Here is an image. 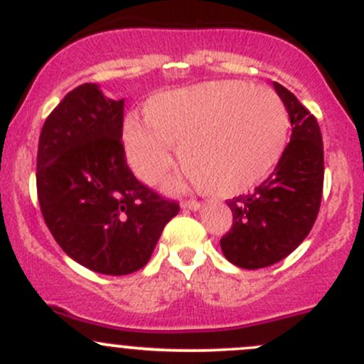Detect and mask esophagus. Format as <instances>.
Returning <instances> with one entry per match:
<instances>
[{"instance_id":"34e87169","label":"esophagus","mask_w":364,"mask_h":364,"mask_svg":"<svg viewBox=\"0 0 364 364\" xmlns=\"http://www.w3.org/2000/svg\"><path fill=\"white\" fill-rule=\"evenodd\" d=\"M181 208L190 209V211H199L200 203H197V200H185V203H181Z\"/></svg>"}]
</instances>
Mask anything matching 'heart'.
Returning a JSON list of instances; mask_svg holds the SVG:
<instances>
[{
  "instance_id": "heart-1",
  "label": "heart",
  "mask_w": 364,
  "mask_h": 364,
  "mask_svg": "<svg viewBox=\"0 0 364 364\" xmlns=\"http://www.w3.org/2000/svg\"><path fill=\"white\" fill-rule=\"evenodd\" d=\"M148 127L124 123L127 159L139 179L156 185L172 167L171 146L188 183L216 197L255 188L287 149L284 102L267 87L240 80H211L164 91L144 109Z\"/></svg>"
}]
</instances>
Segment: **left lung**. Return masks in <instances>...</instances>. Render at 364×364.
Returning a JSON list of instances; mask_svg holds the SVG:
<instances>
[{
	"instance_id": "left-lung-1",
	"label": "left lung",
	"mask_w": 364,
	"mask_h": 364,
	"mask_svg": "<svg viewBox=\"0 0 364 364\" xmlns=\"http://www.w3.org/2000/svg\"><path fill=\"white\" fill-rule=\"evenodd\" d=\"M273 87L289 112L291 142L262 185L227 203L232 229L220 240L225 259L243 269L273 266L294 252L310 234L322 199L324 146L317 119L287 87Z\"/></svg>"
}]
</instances>
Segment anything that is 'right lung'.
Here are the masks:
<instances>
[{"label":"right lung","instance_id":"add662e5","mask_svg":"<svg viewBox=\"0 0 364 364\" xmlns=\"http://www.w3.org/2000/svg\"><path fill=\"white\" fill-rule=\"evenodd\" d=\"M123 111V98L111 100L98 84L75 87L43 123L36 156L40 209L56 243L112 277L144 267L179 211L128 168Z\"/></svg>","mask_w":364,"mask_h":364}]
</instances>
